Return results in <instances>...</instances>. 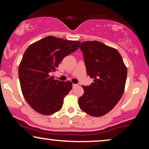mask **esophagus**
Instances as JSON below:
<instances>
[{
	"mask_svg": "<svg viewBox=\"0 0 149 149\" xmlns=\"http://www.w3.org/2000/svg\"><path fill=\"white\" fill-rule=\"evenodd\" d=\"M77 84H73V88H75V87H76L77 86Z\"/></svg>",
	"mask_w": 149,
	"mask_h": 149,
	"instance_id": "1",
	"label": "esophagus"
}]
</instances>
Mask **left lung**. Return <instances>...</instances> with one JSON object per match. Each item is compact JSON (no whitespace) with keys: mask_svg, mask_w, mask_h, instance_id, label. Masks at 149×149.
<instances>
[{"mask_svg":"<svg viewBox=\"0 0 149 149\" xmlns=\"http://www.w3.org/2000/svg\"><path fill=\"white\" fill-rule=\"evenodd\" d=\"M87 73L94 83L83 85L78 99L82 111L94 117L103 116L113 109L125 91L127 70L118 51L102 42L85 41L80 46Z\"/></svg>","mask_w":149,"mask_h":149,"instance_id":"left-lung-1","label":"left lung"}]
</instances>
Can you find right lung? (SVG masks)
Returning <instances> with one entry per match:
<instances>
[{
	"instance_id": "add662e5",
	"label": "right lung",
	"mask_w": 149,
	"mask_h": 149,
	"mask_svg": "<svg viewBox=\"0 0 149 149\" xmlns=\"http://www.w3.org/2000/svg\"><path fill=\"white\" fill-rule=\"evenodd\" d=\"M80 44L49 36L26 49L19 65V78L24 97L36 112L52 115L61 109L72 83L54 79L49 73L55 71L63 59L77 50Z\"/></svg>"
}]
</instances>
